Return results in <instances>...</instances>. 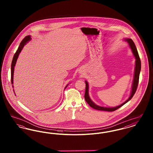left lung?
Wrapping results in <instances>:
<instances>
[{"label":"left lung","mask_w":153,"mask_h":153,"mask_svg":"<svg viewBox=\"0 0 153 153\" xmlns=\"http://www.w3.org/2000/svg\"><path fill=\"white\" fill-rule=\"evenodd\" d=\"M127 42L129 44L130 48H131L132 51L136 59V61H135V72H134V80H133V83H132V91H131V95L130 96V97L126 101L124 102L123 104H122L121 105L117 106L116 107H112V108H109V107H101L99 105H96L94 102L91 100V99H90L89 95H88V83L87 81H85V95H84V97L85 99V101L87 102L88 104L93 108L95 109H97V110H101V111H109V112H112V111H114L115 110L119 108L120 107H121L122 106H123L124 104H125L126 102H128L129 100H130L132 97H133V96L135 94V92L137 91V87L139 83V74L140 72V69H141V62H140V59L139 56L138 52L137 51V48L135 46V45L134 44V42H133V41L131 39H126Z\"/></svg>","instance_id":"8db88e82"}]
</instances>
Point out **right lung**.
<instances>
[{
    "label": "right lung",
    "instance_id": "add662e5",
    "mask_svg": "<svg viewBox=\"0 0 153 153\" xmlns=\"http://www.w3.org/2000/svg\"><path fill=\"white\" fill-rule=\"evenodd\" d=\"M30 39H31V38H30V36H25L23 39V40L21 41V44H20L19 47H18V50L16 51V53H15L14 56L13 57V61H12V62H11V84H13V75H14V66L15 65L17 58L18 57L19 54L21 53V51H22L24 45L26 44L28 41H29ZM67 86L68 85H66L65 88L67 87Z\"/></svg>",
    "mask_w": 153,
    "mask_h": 153
}]
</instances>
